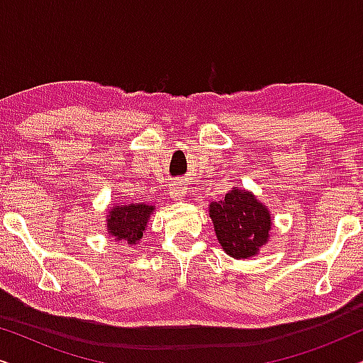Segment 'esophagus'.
<instances>
[{
    "mask_svg": "<svg viewBox=\"0 0 363 363\" xmlns=\"http://www.w3.org/2000/svg\"><path fill=\"white\" fill-rule=\"evenodd\" d=\"M170 196L172 200H180V198L185 196V190L182 186H173L170 190Z\"/></svg>",
    "mask_w": 363,
    "mask_h": 363,
    "instance_id": "34e87169",
    "label": "esophagus"
}]
</instances>
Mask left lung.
<instances>
[{"label": "left lung", "mask_w": 363, "mask_h": 363, "mask_svg": "<svg viewBox=\"0 0 363 363\" xmlns=\"http://www.w3.org/2000/svg\"><path fill=\"white\" fill-rule=\"evenodd\" d=\"M210 218L221 247L236 259L256 256L269 240L271 213L251 191L233 188L211 203Z\"/></svg>", "instance_id": "left-lung-1"}]
</instances>
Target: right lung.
Listing matches in <instances>:
<instances>
[{
	"instance_id": "right-lung-1",
	"label": "right lung",
	"mask_w": 363,
	"mask_h": 363,
	"mask_svg": "<svg viewBox=\"0 0 363 363\" xmlns=\"http://www.w3.org/2000/svg\"><path fill=\"white\" fill-rule=\"evenodd\" d=\"M152 213L153 206L145 205V203L112 206L107 215V233L116 238V241L137 245L142 240Z\"/></svg>"
}]
</instances>
